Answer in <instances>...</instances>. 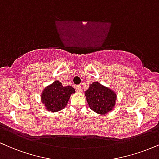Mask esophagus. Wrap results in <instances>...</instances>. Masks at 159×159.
Here are the masks:
<instances>
[{
	"instance_id": "34e87169",
	"label": "esophagus",
	"mask_w": 159,
	"mask_h": 159,
	"mask_svg": "<svg viewBox=\"0 0 159 159\" xmlns=\"http://www.w3.org/2000/svg\"><path fill=\"white\" fill-rule=\"evenodd\" d=\"M75 88H76V90H77V92H78V93H81V87L80 85H78V86H76L75 87Z\"/></svg>"
}]
</instances>
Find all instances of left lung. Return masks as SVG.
<instances>
[{"label":"left lung","instance_id":"1","mask_svg":"<svg viewBox=\"0 0 159 159\" xmlns=\"http://www.w3.org/2000/svg\"><path fill=\"white\" fill-rule=\"evenodd\" d=\"M86 98L92 110L104 115L113 109L116 102V94L110 88L95 81L85 92Z\"/></svg>","mask_w":159,"mask_h":159}]
</instances>
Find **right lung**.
<instances>
[{
  "label": "right lung",
  "instance_id": "add662e5",
  "mask_svg": "<svg viewBox=\"0 0 159 159\" xmlns=\"http://www.w3.org/2000/svg\"><path fill=\"white\" fill-rule=\"evenodd\" d=\"M75 92L71 86L63 87L61 82L55 81L44 88L41 93V101L48 111L58 112L66 106L70 95Z\"/></svg>",
  "mask_w": 159,
  "mask_h": 159
}]
</instances>
